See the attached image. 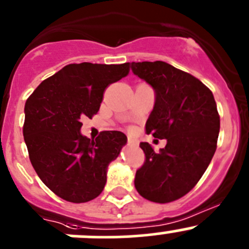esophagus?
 I'll use <instances>...</instances> for the list:
<instances>
[{
  "label": "esophagus",
  "mask_w": 249,
  "mask_h": 249,
  "mask_svg": "<svg viewBox=\"0 0 249 249\" xmlns=\"http://www.w3.org/2000/svg\"><path fill=\"white\" fill-rule=\"evenodd\" d=\"M127 143H129L130 146H139V142L135 139H127Z\"/></svg>",
  "instance_id": "obj_1"
}]
</instances>
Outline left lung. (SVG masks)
Listing matches in <instances>:
<instances>
[{"label": "left lung", "mask_w": 249, "mask_h": 249, "mask_svg": "<svg viewBox=\"0 0 249 249\" xmlns=\"http://www.w3.org/2000/svg\"><path fill=\"white\" fill-rule=\"evenodd\" d=\"M130 66L154 91L146 131L166 140L159 152L148 142L140 143L146 161L136 171L135 187L148 201L168 203L194 189L215 153L220 130L216 103L198 79L165 62Z\"/></svg>", "instance_id": "left-lung-1"}]
</instances>
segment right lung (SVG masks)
Returning a JSON list of instances; mask_svg holds the SVG:
<instances>
[{
	"label": "right lung",
	"mask_w": 249,
	"mask_h": 249,
	"mask_svg": "<svg viewBox=\"0 0 249 249\" xmlns=\"http://www.w3.org/2000/svg\"><path fill=\"white\" fill-rule=\"evenodd\" d=\"M129 73L124 64H69L43 80L24 108V141L43 183L58 197L84 203L100 196L107 170L127 137L102 131L96 140L80 132L83 118L100 109L105 89Z\"/></svg>",
	"instance_id": "1"
}]
</instances>
